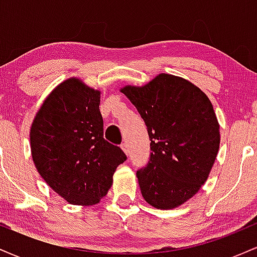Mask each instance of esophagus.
I'll return each mask as SVG.
<instances>
[{
    "label": "esophagus",
    "instance_id": "1",
    "mask_svg": "<svg viewBox=\"0 0 257 257\" xmlns=\"http://www.w3.org/2000/svg\"><path fill=\"white\" fill-rule=\"evenodd\" d=\"M122 150L123 151H124V153L126 156L129 155V149H128V145H126V144L124 143V144H122Z\"/></svg>",
    "mask_w": 257,
    "mask_h": 257
}]
</instances>
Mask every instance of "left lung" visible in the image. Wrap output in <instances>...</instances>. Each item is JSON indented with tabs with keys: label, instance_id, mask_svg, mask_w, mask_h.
Instances as JSON below:
<instances>
[{
	"label": "left lung",
	"instance_id": "1",
	"mask_svg": "<svg viewBox=\"0 0 257 257\" xmlns=\"http://www.w3.org/2000/svg\"><path fill=\"white\" fill-rule=\"evenodd\" d=\"M122 93L145 120L151 140L149 163L137 172L141 194L157 209L176 208L198 192L219 152L213 105L196 85L168 73Z\"/></svg>",
	"mask_w": 257,
	"mask_h": 257
}]
</instances>
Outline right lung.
<instances>
[{
  "instance_id": "right-lung-1",
  "label": "right lung",
  "mask_w": 257,
  "mask_h": 257,
  "mask_svg": "<svg viewBox=\"0 0 257 257\" xmlns=\"http://www.w3.org/2000/svg\"><path fill=\"white\" fill-rule=\"evenodd\" d=\"M100 91L70 78L44 100L31 125L32 159L52 190L75 205L107 194L125 153L104 139Z\"/></svg>"
}]
</instances>
